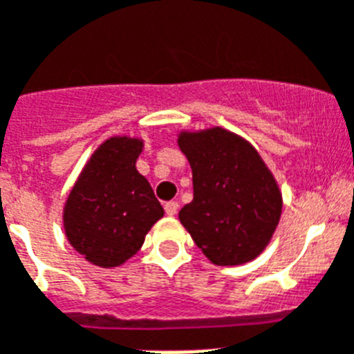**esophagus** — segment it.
<instances>
[{"label": "esophagus", "mask_w": 354, "mask_h": 354, "mask_svg": "<svg viewBox=\"0 0 354 354\" xmlns=\"http://www.w3.org/2000/svg\"><path fill=\"white\" fill-rule=\"evenodd\" d=\"M165 209H166V215L174 217L175 213H177V209H179V203H177V201H170V203L165 204Z\"/></svg>", "instance_id": "1"}]
</instances>
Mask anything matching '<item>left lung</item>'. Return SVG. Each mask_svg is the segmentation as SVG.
<instances>
[{
	"label": "left lung",
	"instance_id": "obj_1",
	"mask_svg": "<svg viewBox=\"0 0 354 354\" xmlns=\"http://www.w3.org/2000/svg\"><path fill=\"white\" fill-rule=\"evenodd\" d=\"M177 145L194 175V201L179 212L180 224L213 264L257 259L282 213V192L261 153L221 127L180 130Z\"/></svg>",
	"mask_w": 354,
	"mask_h": 354
}]
</instances>
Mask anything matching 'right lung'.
Segmentation results:
<instances>
[{
    "label": "right lung",
    "mask_w": 354,
    "mask_h": 354,
    "mask_svg": "<svg viewBox=\"0 0 354 354\" xmlns=\"http://www.w3.org/2000/svg\"><path fill=\"white\" fill-rule=\"evenodd\" d=\"M145 141L113 136L95 148L63 206L70 246L99 268H118L136 255L165 209L136 162Z\"/></svg>",
    "instance_id": "obj_1"
}]
</instances>
